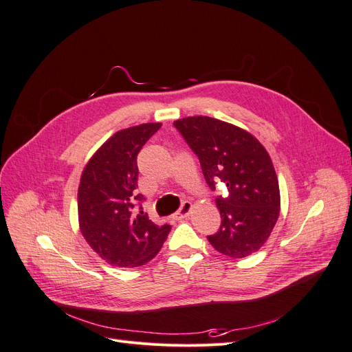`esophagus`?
<instances>
[{
    "mask_svg": "<svg viewBox=\"0 0 352 352\" xmlns=\"http://www.w3.org/2000/svg\"><path fill=\"white\" fill-rule=\"evenodd\" d=\"M190 210H192V204H190L189 201L182 202V206H180V208L173 214V219H175V220H182V219L188 217Z\"/></svg>",
    "mask_w": 352,
    "mask_h": 352,
    "instance_id": "obj_1",
    "label": "esophagus"
}]
</instances>
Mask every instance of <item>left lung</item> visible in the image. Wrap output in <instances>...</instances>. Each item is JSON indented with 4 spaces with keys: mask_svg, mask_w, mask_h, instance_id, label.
Segmentation results:
<instances>
[{
    "mask_svg": "<svg viewBox=\"0 0 352 352\" xmlns=\"http://www.w3.org/2000/svg\"><path fill=\"white\" fill-rule=\"evenodd\" d=\"M173 124L197 154L207 185L228 188V197L216 198L221 225L208 242L232 258L258 251L280 211L278 176L265 148L247 131L212 117H185Z\"/></svg>",
    "mask_w": 352,
    "mask_h": 352,
    "instance_id": "obj_1",
    "label": "left lung"
}]
</instances>
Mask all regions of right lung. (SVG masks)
I'll use <instances>...</instances> for the list:
<instances>
[{
    "label": "right lung",
    "mask_w": 352,
    "mask_h": 352,
    "mask_svg": "<svg viewBox=\"0 0 352 352\" xmlns=\"http://www.w3.org/2000/svg\"><path fill=\"white\" fill-rule=\"evenodd\" d=\"M160 127L162 123H144L116 132L83 168L78 190L80 232L116 267H140L153 260L172 229L148 219L144 195L136 192L138 154Z\"/></svg>",
    "instance_id": "add662e5"
}]
</instances>
